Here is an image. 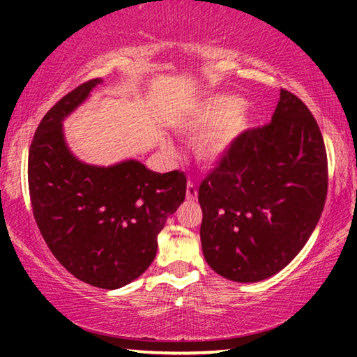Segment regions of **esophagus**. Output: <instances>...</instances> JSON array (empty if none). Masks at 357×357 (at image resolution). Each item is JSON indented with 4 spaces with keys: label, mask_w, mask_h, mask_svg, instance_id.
<instances>
[{
    "label": "esophagus",
    "mask_w": 357,
    "mask_h": 357,
    "mask_svg": "<svg viewBox=\"0 0 357 357\" xmlns=\"http://www.w3.org/2000/svg\"><path fill=\"white\" fill-rule=\"evenodd\" d=\"M195 198H197V188H195L193 183H188L187 185V199L192 202V199H195Z\"/></svg>",
    "instance_id": "1"
}]
</instances>
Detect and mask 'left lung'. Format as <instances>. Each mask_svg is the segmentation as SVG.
<instances>
[{"label":"left lung","instance_id":"1","mask_svg":"<svg viewBox=\"0 0 357 357\" xmlns=\"http://www.w3.org/2000/svg\"><path fill=\"white\" fill-rule=\"evenodd\" d=\"M100 82L79 86L47 112L27 172L33 218L53 257L77 280L114 291L153 263L159 232L183 203L187 178L178 170L158 174L138 159L97 165L73 153L63 123Z\"/></svg>","mask_w":357,"mask_h":357}]
</instances>
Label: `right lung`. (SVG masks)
I'll return each instance as SVG.
<instances>
[{"instance_id":"add662e5","label":"right lung","mask_w":357,"mask_h":357,"mask_svg":"<svg viewBox=\"0 0 357 357\" xmlns=\"http://www.w3.org/2000/svg\"><path fill=\"white\" fill-rule=\"evenodd\" d=\"M326 185L317 121L304 102L281 92L271 123L238 135L199 187L204 260L229 281L276 275L314 232Z\"/></svg>"}]
</instances>
